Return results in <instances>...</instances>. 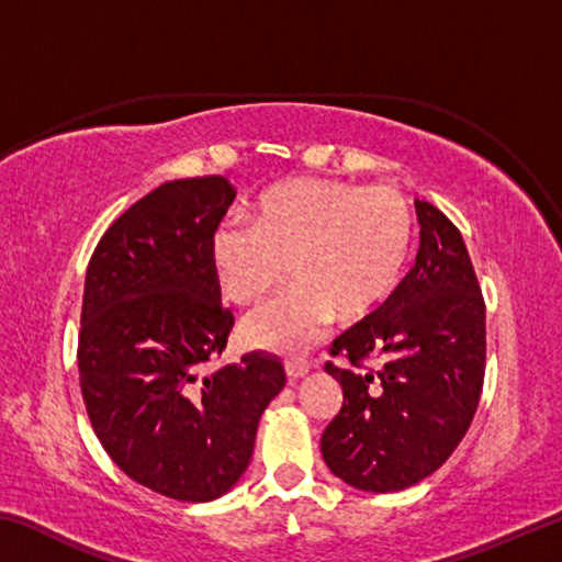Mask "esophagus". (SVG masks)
Listing matches in <instances>:
<instances>
[{
  "mask_svg": "<svg viewBox=\"0 0 562 562\" xmlns=\"http://www.w3.org/2000/svg\"><path fill=\"white\" fill-rule=\"evenodd\" d=\"M310 361L302 359V357H288L284 359V372H288L290 379H302L304 374L310 372Z\"/></svg>",
  "mask_w": 562,
  "mask_h": 562,
  "instance_id": "obj_1",
  "label": "esophagus"
}]
</instances>
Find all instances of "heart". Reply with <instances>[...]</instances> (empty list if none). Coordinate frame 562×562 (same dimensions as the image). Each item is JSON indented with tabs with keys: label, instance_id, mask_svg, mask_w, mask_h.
I'll use <instances>...</instances> for the list:
<instances>
[{
	"label": "heart",
	"instance_id": "obj_1",
	"mask_svg": "<svg viewBox=\"0 0 562 562\" xmlns=\"http://www.w3.org/2000/svg\"><path fill=\"white\" fill-rule=\"evenodd\" d=\"M414 215L392 186L300 178L255 205V227L223 223L211 240L217 284L237 307L268 302L288 278L294 288L255 317L245 335L272 349H302L364 319L402 280Z\"/></svg>",
	"mask_w": 562,
	"mask_h": 562
}]
</instances>
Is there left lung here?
Returning <instances> with one entry per match:
<instances>
[{
	"label": "left lung",
	"mask_w": 562,
	"mask_h": 562,
	"mask_svg": "<svg viewBox=\"0 0 562 562\" xmlns=\"http://www.w3.org/2000/svg\"><path fill=\"white\" fill-rule=\"evenodd\" d=\"M422 245L398 288L329 347L345 392L322 434L329 471L349 486H414L456 451L481 402L486 302L465 243L439 207L416 201Z\"/></svg>",
	"instance_id": "obj_1"
}]
</instances>
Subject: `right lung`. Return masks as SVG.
Instances as JSON below:
<instances>
[{"label": "right lung", "instance_id": "obj_1", "mask_svg": "<svg viewBox=\"0 0 562 562\" xmlns=\"http://www.w3.org/2000/svg\"><path fill=\"white\" fill-rule=\"evenodd\" d=\"M235 201L223 176L170 180L113 221L83 282L79 384L111 461L160 496L203 503L245 473L284 367L211 369L235 325L211 240Z\"/></svg>", "mask_w": 562, "mask_h": 562}]
</instances>
